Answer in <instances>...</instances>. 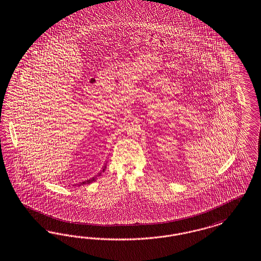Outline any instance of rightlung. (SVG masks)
I'll return each mask as SVG.
<instances>
[{
  "mask_svg": "<svg viewBox=\"0 0 261 261\" xmlns=\"http://www.w3.org/2000/svg\"><path fill=\"white\" fill-rule=\"evenodd\" d=\"M107 169V162L105 163L104 166L102 167V170L96 175V176H94L93 177H91V178H89V179H87V180H84V181H83V182H81L79 186H82V185H84V184H90V182H92V181H94L96 178H97V177H99L103 172H105V170Z\"/></svg>",
  "mask_w": 261,
  "mask_h": 261,
  "instance_id": "obj_1",
  "label": "right lung"
}]
</instances>
